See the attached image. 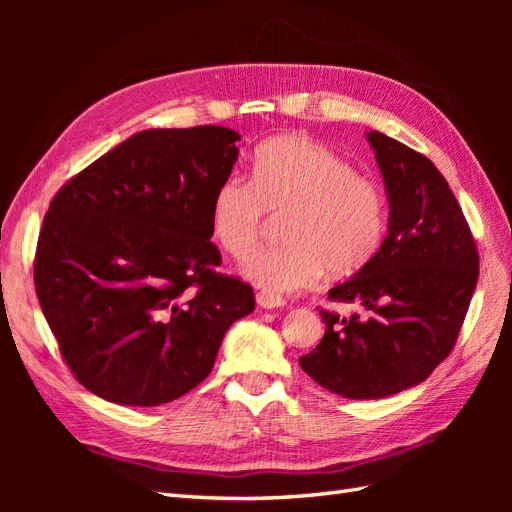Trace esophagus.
<instances>
[{
  "instance_id": "1",
  "label": "esophagus",
  "mask_w": 512,
  "mask_h": 512,
  "mask_svg": "<svg viewBox=\"0 0 512 512\" xmlns=\"http://www.w3.org/2000/svg\"><path fill=\"white\" fill-rule=\"evenodd\" d=\"M256 303L262 307V309H275V307H284V299L277 297V294L273 292H267V290H260L256 294Z\"/></svg>"
}]
</instances>
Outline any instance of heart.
<instances>
[{"label": "heart", "instance_id": "heart-1", "mask_svg": "<svg viewBox=\"0 0 512 512\" xmlns=\"http://www.w3.org/2000/svg\"><path fill=\"white\" fill-rule=\"evenodd\" d=\"M271 215L282 243L245 260L243 275L267 292L314 286L363 271L380 252L389 203L382 185L312 138L275 136L260 145L252 179L226 175L211 200V232L224 250L245 258L265 237Z\"/></svg>", "mask_w": 512, "mask_h": 512}]
</instances>
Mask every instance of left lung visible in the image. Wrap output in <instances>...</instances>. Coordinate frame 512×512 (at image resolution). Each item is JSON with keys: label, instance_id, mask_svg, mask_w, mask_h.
Listing matches in <instances>:
<instances>
[{"label": "left lung", "instance_id": "left-lung-1", "mask_svg": "<svg viewBox=\"0 0 512 512\" xmlns=\"http://www.w3.org/2000/svg\"><path fill=\"white\" fill-rule=\"evenodd\" d=\"M369 145L389 196V235L369 265L329 290L359 303L348 318L320 309L324 337L299 365L322 389L380 399L429 378L451 354L478 280V252L440 170L395 138L371 130Z\"/></svg>", "mask_w": 512, "mask_h": 512}]
</instances>
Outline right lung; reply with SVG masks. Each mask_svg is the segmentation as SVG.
I'll return each instance as SVG.
<instances>
[{"instance_id":"add662e5","label":"right lung","mask_w":512,"mask_h":512,"mask_svg":"<svg viewBox=\"0 0 512 512\" xmlns=\"http://www.w3.org/2000/svg\"><path fill=\"white\" fill-rule=\"evenodd\" d=\"M222 126L145 130L64 183L34 262L42 314L74 378L121 406L203 382L254 290L222 275L211 200L237 162Z\"/></svg>"}]
</instances>
